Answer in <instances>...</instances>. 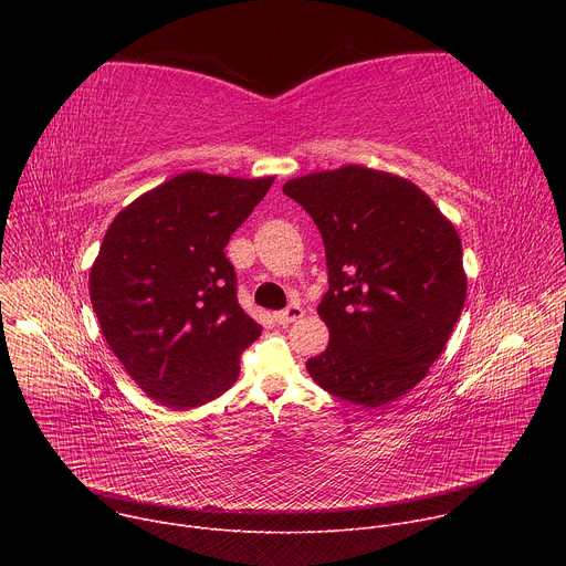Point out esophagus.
<instances>
[{
    "mask_svg": "<svg viewBox=\"0 0 566 566\" xmlns=\"http://www.w3.org/2000/svg\"><path fill=\"white\" fill-rule=\"evenodd\" d=\"M302 315H304V308L300 304H289L286 308L275 313V322H277V325H291V322L300 319Z\"/></svg>",
    "mask_w": 566,
    "mask_h": 566,
    "instance_id": "34e87169",
    "label": "esophagus"
}]
</instances>
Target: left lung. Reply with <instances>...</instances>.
<instances>
[{"label":"left lung","instance_id":"8db88e82","mask_svg":"<svg viewBox=\"0 0 566 566\" xmlns=\"http://www.w3.org/2000/svg\"><path fill=\"white\" fill-rule=\"evenodd\" d=\"M325 241L329 291L317 304L329 347L311 378L363 408L408 394L441 356L465 302L461 239L408 179L363 166L284 184Z\"/></svg>","mask_w":566,"mask_h":566}]
</instances>
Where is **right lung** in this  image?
I'll return each mask as SVG.
<instances>
[{
    "label": "right lung",
    "mask_w": 566,
    "mask_h": 566,
    "mask_svg": "<svg viewBox=\"0 0 566 566\" xmlns=\"http://www.w3.org/2000/svg\"><path fill=\"white\" fill-rule=\"evenodd\" d=\"M271 184L186 172L107 228L90 273L92 304L109 349L160 406L188 410L217 398L262 334L237 302L223 249Z\"/></svg>",
    "instance_id": "right-lung-1"
}]
</instances>
